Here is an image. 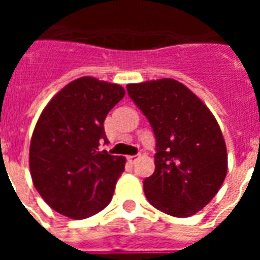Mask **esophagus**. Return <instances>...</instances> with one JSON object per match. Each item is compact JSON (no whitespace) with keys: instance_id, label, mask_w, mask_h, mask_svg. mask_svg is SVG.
<instances>
[{"instance_id":"1","label":"esophagus","mask_w":260,"mask_h":260,"mask_svg":"<svg viewBox=\"0 0 260 260\" xmlns=\"http://www.w3.org/2000/svg\"><path fill=\"white\" fill-rule=\"evenodd\" d=\"M128 162L129 163H135L136 162V159H138V156H136V155H132V156H128Z\"/></svg>"}]
</instances>
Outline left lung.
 I'll return each instance as SVG.
<instances>
[{"label":"left lung","mask_w":260,"mask_h":260,"mask_svg":"<svg viewBox=\"0 0 260 260\" xmlns=\"http://www.w3.org/2000/svg\"><path fill=\"white\" fill-rule=\"evenodd\" d=\"M148 118L155 139V171L143 182L151 205L190 217L217 194L228 170L226 146L208 106L175 79L126 85Z\"/></svg>","instance_id":"1"}]
</instances>
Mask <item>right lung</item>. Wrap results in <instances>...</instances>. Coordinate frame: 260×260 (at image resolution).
<instances>
[{"mask_svg":"<svg viewBox=\"0 0 260 260\" xmlns=\"http://www.w3.org/2000/svg\"><path fill=\"white\" fill-rule=\"evenodd\" d=\"M125 95L117 83L82 77L52 97L35 126L29 147L34 186L58 213L82 220L113 197L125 158L100 151L104 121Z\"/></svg>","mask_w":260,"mask_h":260,"instance_id":"1","label":"right lung"}]
</instances>
